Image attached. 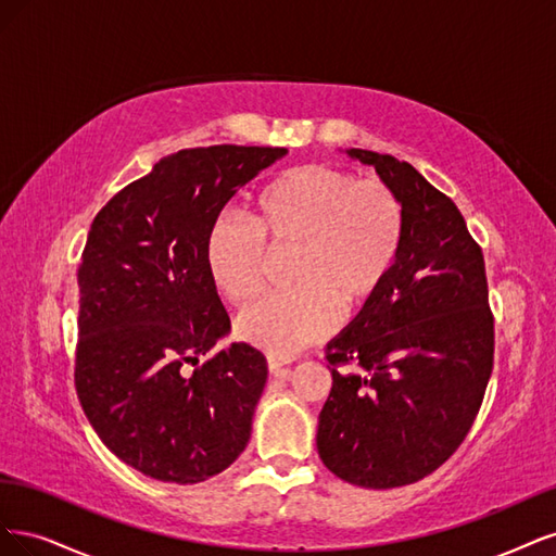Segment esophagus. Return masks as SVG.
<instances>
[{"mask_svg": "<svg viewBox=\"0 0 556 556\" xmlns=\"http://www.w3.org/2000/svg\"><path fill=\"white\" fill-rule=\"evenodd\" d=\"M267 369H270L273 376H279V379H286L291 374V361L279 355H267Z\"/></svg>", "mask_w": 556, "mask_h": 556, "instance_id": "obj_1", "label": "esophagus"}]
</instances>
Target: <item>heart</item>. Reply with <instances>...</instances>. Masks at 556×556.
<instances>
[{
  "label": "heart",
  "mask_w": 556,
  "mask_h": 556,
  "mask_svg": "<svg viewBox=\"0 0 556 556\" xmlns=\"http://www.w3.org/2000/svg\"><path fill=\"white\" fill-rule=\"evenodd\" d=\"M249 224L217 222L205 240L214 291L244 307L263 286L268 254L291 252L289 293L238 318V334L273 355H293L326 337L339 318L361 312L383 289L404 242V207L388 182L326 164H304L267 182Z\"/></svg>",
  "instance_id": "1"
}]
</instances>
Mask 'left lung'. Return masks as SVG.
I'll return each mask as SVG.
<instances>
[{
    "mask_svg": "<svg viewBox=\"0 0 556 556\" xmlns=\"http://www.w3.org/2000/svg\"><path fill=\"white\" fill-rule=\"evenodd\" d=\"M397 191L395 270L326 346L332 388L316 447L351 485H410L451 457L478 416L494 363L485 258L457 205L406 161L346 150Z\"/></svg>",
    "mask_w": 556,
    "mask_h": 556,
    "instance_id": "obj_1",
    "label": "left lung"
}]
</instances>
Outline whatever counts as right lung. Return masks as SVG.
I'll return each instance as SVG.
<instances>
[{
    "label": "right lung",
    "mask_w": 556,
    "mask_h": 556,
    "mask_svg": "<svg viewBox=\"0 0 556 556\" xmlns=\"http://www.w3.org/2000/svg\"><path fill=\"white\" fill-rule=\"evenodd\" d=\"M286 152L212 146L164 156L87 232L78 400L103 445L154 480L203 482L252 437L267 363L244 342L214 353L230 318L205 270V240L238 189Z\"/></svg>",
    "instance_id": "1"
}]
</instances>
